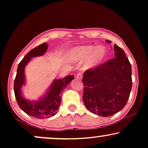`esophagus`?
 <instances>
[{"label":"esophagus","instance_id":"esophagus-1","mask_svg":"<svg viewBox=\"0 0 148 148\" xmlns=\"http://www.w3.org/2000/svg\"><path fill=\"white\" fill-rule=\"evenodd\" d=\"M76 78H78V79H82V74H81V73H78V74H77Z\"/></svg>","mask_w":148,"mask_h":148}]
</instances>
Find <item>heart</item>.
Wrapping results in <instances>:
<instances>
[{
	"instance_id": "obj_1",
	"label": "heart",
	"mask_w": 148,
	"mask_h": 148,
	"mask_svg": "<svg viewBox=\"0 0 148 148\" xmlns=\"http://www.w3.org/2000/svg\"><path fill=\"white\" fill-rule=\"evenodd\" d=\"M71 55L78 60H86V67L92 68L96 67L105 60L107 56V51L105 47L95 45H83L74 48Z\"/></svg>"
}]
</instances>
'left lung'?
I'll use <instances>...</instances> for the list:
<instances>
[{
    "label": "left lung",
    "instance_id": "obj_1",
    "mask_svg": "<svg viewBox=\"0 0 148 148\" xmlns=\"http://www.w3.org/2000/svg\"><path fill=\"white\" fill-rule=\"evenodd\" d=\"M113 49L115 58L86 70L82 77L84 105L99 116H111L123 109L132 88L130 62L120 47L115 44Z\"/></svg>",
    "mask_w": 148,
    "mask_h": 148
}]
</instances>
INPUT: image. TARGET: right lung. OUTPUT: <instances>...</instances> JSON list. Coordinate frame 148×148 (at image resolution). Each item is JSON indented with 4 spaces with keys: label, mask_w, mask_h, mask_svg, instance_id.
<instances>
[{
    "label": "right lung",
    "mask_w": 148,
    "mask_h": 148,
    "mask_svg": "<svg viewBox=\"0 0 148 148\" xmlns=\"http://www.w3.org/2000/svg\"><path fill=\"white\" fill-rule=\"evenodd\" d=\"M48 44L42 43L31 50L18 64L15 80L14 82V92L18 105L25 113L38 119L49 118L57 113V110L61 103L62 92L74 79V76L69 75L62 79H57L52 82L47 94L38 101H31L23 97L21 86L25 84L24 69L33 57L42 56L46 52Z\"/></svg>",
    "instance_id": "1"
}]
</instances>
